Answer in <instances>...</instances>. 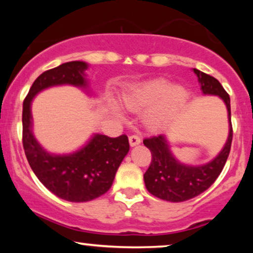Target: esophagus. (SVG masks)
Instances as JSON below:
<instances>
[{
    "label": "esophagus",
    "instance_id": "esophagus-1",
    "mask_svg": "<svg viewBox=\"0 0 253 253\" xmlns=\"http://www.w3.org/2000/svg\"><path fill=\"white\" fill-rule=\"evenodd\" d=\"M128 140H129L130 146H136V145H139L141 143V139L139 138L138 135H130L128 138Z\"/></svg>",
    "mask_w": 253,
    "mask_h": 253
}]
</instances>
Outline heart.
I'll return each mask as SVG.
<instances>
[{"instance_id": "b5f03b06", "label": "heart", "mask_w": 253, "mask_h": 253, "mask_svg": "<svg viewBox=\"0 0 253 253\" xmlns=\"http://www.w3.org/2000/svg\"><path fill=\"white\" fill-rule=\"evenodd\" d=\"M125 106L130 110H139L152 107L145 117V123L152 130L167 127L184 108L188 101V92L165 80H153L129 86L123 94ZM113 112L119 118H124L115 102L110 103Z\"/></svg>"}]
</instances>
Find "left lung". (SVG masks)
Segmentation results:
<instances>
[{
	"mask_svg": "<svg viewBox=\"0 0 253 253\" xmlns=\"http://www.w3.org/2000/svg\"><path fill=\"white\" fill-rule=\"evenodd\" d=\"M193 71L197 76L203 95L219 96L225 102L228 113V136L219 155L202 165L184 164L176 159L164 134L145 139L144 145L152 155L149 169L144 173L146 189L153 196L170 202L187 201L207 190L222 171L231 151L233 130L228 94L216 78L197 69H193Z\"/></svg>",
	"mask_w": 253,
	"mask_h": 253,
	"instance_id": "1",
	"label": "left lung"
}]
</instances>
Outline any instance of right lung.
I'll list each match as a JSON object with an SVG mask.
<instances>
[{
  "label": "right lung",
  "instance_id": "add662e5",
  "mask_svg": "<svg viewBox=\"0 0 253 253\" xmlns=\"http://www.w3.org/2000/svg\"><path fill=\"white\" fill-rule=\"evenodd\" d=\"M85 62L64 63L42 72L32 84L22 109V144L32 170L51 193L70 202H86L109 190L121 162L129 151L127 135L109 138L94 134L81 149L66 155L46 151L33 134L32 101L42 90L74 85L88 90Z\"/></svg>",
  "mask_w": 253,
  "mask_h": 253
}]
</instances>
